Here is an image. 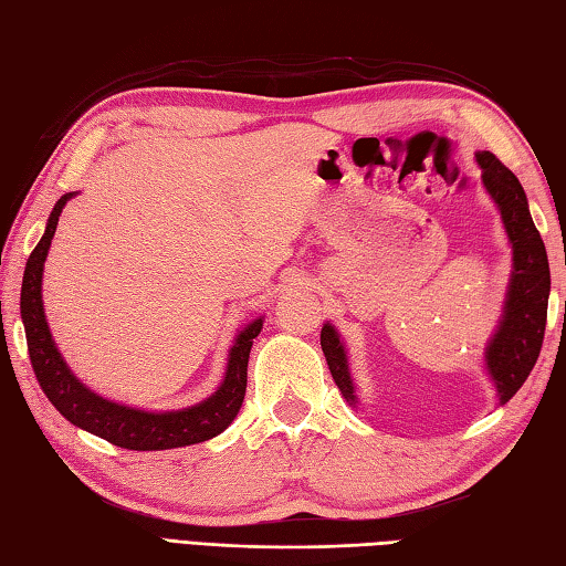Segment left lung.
Returning <instances> with one entry per match:
<instances>
[{
	"label": "left lung",
	"mask_w": 566,
	"mask_h": 566,
	"mask_svg": "<svg viewBox=\"0 0 566 566\" xmlns=\"http://www.w3.org/2000/svg\"><path fill=\"white\" fill-rule=\"evenodd\" d=\"M476 164L481 168L483 188L491 195L493 205L499 207L513 251V269L509 287H505L503 313L486 342V349H483V368H486L489 380L495 388L499 406H505L525 384L542 349L547 325L549 263L545 244H542V237L533 217H530L527 195L521 180L489 151H479ZM319 344L334 384L342 390V398L352 408H359L347 347H344V339L329 319L322 325Z\"/></svg>",
	"instance_id": "obj_1"
}]
</instances>
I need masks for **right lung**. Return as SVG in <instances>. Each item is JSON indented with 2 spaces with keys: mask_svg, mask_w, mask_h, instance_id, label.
Wrapping results in <instances>:
<instances>
[{
  "mask_svg": "<svg viewBox=\"0 0 566 566\" xmlns=\"http://www.w3.org/2000/svg\"><path fill=\"white\" fill-rule=\"evenodd\" d=\"M75 195L77 192H65L53 205V212L49 222H45V232L36 249L31 251L24 283H21V322H24L27 329L31 366L36 371L45 398L75 428L97 434L117 447L134 449V452H160V449H176L212 440V437L224 432L234 422L241 402H244L249 352L253 339L263 329V317L251 319L247 327L239 329L232 349L227 354L222 384L217 386L212 396L195 402V406L180 410H144L95 394L71 371L63 354L57 352L49 319H45L41 295L43 263L45 256H49L57 219H61L67 200H73Z\"/></svg>",
  "mask_w": 566,
  "mask_h": 566,
  "instance_id": "1",
  "label": "right lung"
}]
</instances>
